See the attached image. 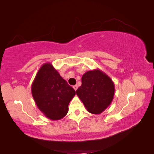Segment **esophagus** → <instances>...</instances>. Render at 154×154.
Listing matches in <instances>:
<instances>
[{"label": "esophagus", "instance_id": "obj_1", "mask_svg": "<svg viewBox=\"0 0 154 154\" xmlns=\"http://www.w3.org/2000/svg\"><path fill=\"white\" fill-rule=\"evenodd\" d=\"M73 88L74 89V90H76L78 89V86H77V85H74V86H73Z\"/></svg>", "mask_w": 154, "mask_h": 154}]
</instances>
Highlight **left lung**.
Listing matches in <instances>:
<instances>
[{"label":"left lung","instance_id":"obj_1","mask_svg":"<svg viewBox=\"0 0 154 154\" xmlns=\"http://www.w3.org/2000/svg\"><path fill=\"white\" fill-rule=\"evenodd\" d=\"M114 92V82L99 68L84 73L76 90L87 111L93 114H101L110 105Z\"/></svg>","mask_w":154,"mask_h":154}]
</instances>
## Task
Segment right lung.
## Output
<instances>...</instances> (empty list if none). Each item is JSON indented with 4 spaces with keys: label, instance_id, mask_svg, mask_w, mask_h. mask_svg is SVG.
I'll list each match as a JSON object with an SVG mask.
<instances>
[{
    "label": "right lung",
    "instance_id": "add662e5",
    "mask_svg": "<svg viewBox=\"0 0 154 154\" xmlns=\"http://www.w3.org/2000/svg\"><path fill=\"white\" fill-rule=\"evenodd\" d=\"M31 92L37 107L51 120H59L67 114L69 103L76 94L50 62L38 71Z\"/></svg>",
    "mask_w": 154,
    "mask_h": 154
}]
</instances>
